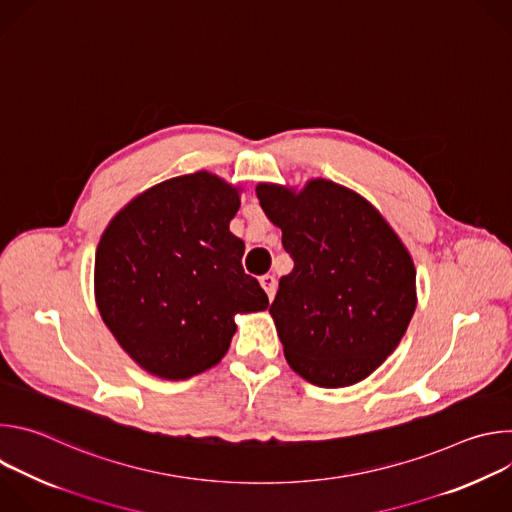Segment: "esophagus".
<instances>
[{
	"mask_svg": "<svg viewBox=\"0 0 512 512\" xmlns=\"http://www.w3.org/2000/svg\"><path fill=\"white\" fill-rule=\"evenodd\" d=\"M259 281H261V287L265 289V294H267V298L271 302L275 298V291H277V279L273 275H263Z\"/></svg>",
	"mask_w": 512,
	"mask_h": 512,
	"instance_id": "obj_1",
	"label": "esophagus"
}]
</instances>
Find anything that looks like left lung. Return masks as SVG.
Listing matches in <instances>:
<instances>
[{"mask_svg":"<svg viewBox=\"0 0 512 512\" xmlns=\"http://www.w3.org/2000/svg\"><path fill=\"white\" fill-rule=\"evenodd\" d=\"M255 192L294 259L269 308L287 364L324 389L364 381L417 306L407 247L367 198L332 180L302 190L259 182Z\"/></svg>","mask_w":512,"mask_h":512,"instance_id":"8db88e82","label":"left lung"}]
</instances>
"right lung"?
<instances>
[{"label":"right lung","instance_id":"add662e5","mask_svg":"<svg viewBox=\"0 0 512 512\" xmlns=\"http://www.w3.org/2000/svg\"><path fill=\"white\" fill-rule=\"evenodd\" d=\"M239 206V186L200 170L137 194L101 235L99 314L150 375L184 381L208 371L231 346L235 316L269 308L229 229Z\"/></svg>","mask_w":512,"mask_h":512}]
</instances>
